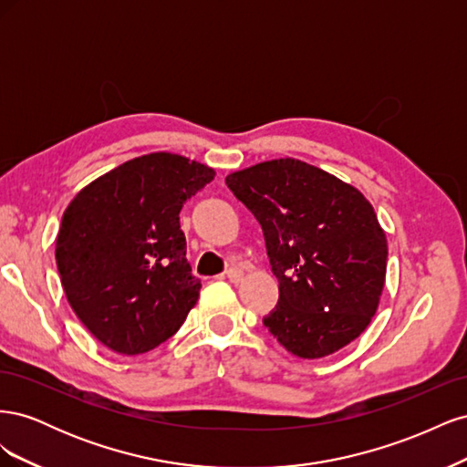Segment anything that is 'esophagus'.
I'll return each instance as SVG.
<instances>
[{
	"mask_svg": "<svg viewBox=\"0 0 467 467\" xmlns=\"http://www.w3.org/2000/svg\"><path fill=\"white\" fill-rule=\"evenodd\" d=\"M225 275H228V278H230L232 282H239V280L244 278V271H242V268H239V266L228 268V273H225Z\"/></svg>",
	"mask_w": 467,
	"mask_h": 467,
	"instance_id": "obj_1",
	"label": "esophagus"
}]
</instances>
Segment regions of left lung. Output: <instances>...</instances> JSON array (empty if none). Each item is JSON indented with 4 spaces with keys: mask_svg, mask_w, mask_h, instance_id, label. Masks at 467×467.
<instances>
[{
    "mask_svg": "<svg viewBox=\"0 0 467 467\" xmlns=\"http://www.w3.org/2000/svg\"><path fill=\"white\" fill-rule=\"evenodd\" d=\"M261 223L280 298L265 327L294 357L323 358L368 327L386 282L388 239L348 182L282 158L225 177Z\"/></svg>",
    "mask_w": 467,
    "mask_h": 467,
    "instance_id": "left-lung-1",
    "label": "left lung"
}]
</instances>
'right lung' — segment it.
<instances>
[{
    "label": "right lung",
    "mask_w": 467,
    "mask_h": 467,
    "mask_svg": "<svg viewBox=\"0 0 467 467\" xmlns=\"http://www.w3.org/2000/svg\"><path fill=\"white\" fill-rule=\"evenodd\" d=\"M216 171L155 151L91 181L62 216L56 265L79 321L119 355L175 335L201 294L179 212Z\"/></svg>",
    "instance_id": "add662e5"
}]
</instances>
